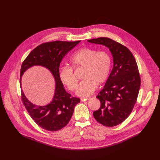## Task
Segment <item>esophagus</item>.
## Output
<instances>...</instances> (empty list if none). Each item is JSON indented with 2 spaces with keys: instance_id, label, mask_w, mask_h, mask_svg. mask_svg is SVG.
<instances>
[{
  "instance_id": "34e87169",
  "label": "esophagus",
  "mask_w": 160,
  "mask_h": 160,
  "mask_svg": "<svg viewBox=\"0 0 160 160\" xmlns=\"http://www.w3.org/2000/svg\"><path fill=\"white\" fill-rule=\"evenodd\" d=\"M90 99V98H82V99H81V101H82V102H83V101H85L89 100Z\"/></svg>"
}]
</instances>
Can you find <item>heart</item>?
Masks as SVG:
<instances>
[{
  "mask_svg": "<svg viewBox=\"0 0 160 160\" xmlns=\"http://www.w3.org/2000/svg\"><path fill=\"white\" fill-rule=\"evenodd\" d=\"M72 68L64 66L59 72L61 82L70 91L76 90L78 80L73 69L84 67L82 80L77 89V94L82 97L92 94L97 87L108 79L111 66L110 54L105 51H99L90 48H82L76 51L71 57Z\"/></svg>",
  "mask_w": 160,
  "mask_h": 160,
  "instance_id": "1",
  "label": "heart"
}]
</instances>
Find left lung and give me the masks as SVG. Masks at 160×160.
Segmentation results:
<instances>
[{
	"label": "left lung",
	"mask_w": 160,
	"mask_h": 160,
	"mask_svg": "<svg viewBox=\"0 0 160 160\" xmlns=\"http://www.w3.org/2000/svg\"><path fill=\"white\" fill-rule=\"evenodd\" d=\"M108 48L113 57V68L97 98L101 107L93 112L94 118L106 127L117 126L130 115L138 99L141 77L138 64L125 45L107 37L88 40Z\"/></svg>",
	"instance_id": "8db88e82"
}]
</instances>
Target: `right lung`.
<instances>
[{"mask_svg":"<svg viewBox=\"0 0 160 160\" xmlns=\"http://www.w3.org/2000/svg\"><path fill=\"white\" fill-rule=\"evenodd\" d=\"M80 42L54 41L43 43L35 48L22 63L20 71L21 88V76L29 68L35 65L48 68L56 81L53 99L45 106H37L31 103L21 89L22 103L31 118L43 129L54 132L64 127L71 120L75 106L80 102V99L72 98L66 92L59 77L62 59Z\"/></svg>","mask_w":160,"mask_h":160,"instance_id":"obj_1","label":"right lung"}]
</instances>
